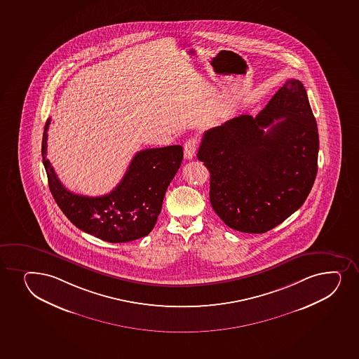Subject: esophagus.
Masks as SVG:
<instances>
[{
    "instance_id": "obj_1",
    "label": "esophagus",
    "mask_w": 359,
    "mask_h": 359,
    "mask_svg": "<svg viewBox=\"0 0 359 359\" xmlns=\"http://www.w3.org/2000/svg\"><path fill=\"white\" fill-rule=\"evenodd\" d=\"M198 144H199V142H198L197 137L189 138L185 142V144H184V156H185L186 160H192L194 158L198 149Z\"/></svg>"
}]
</instances>
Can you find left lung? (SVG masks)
<instances>
[{"instance_id": "left-lung-1", "label": "left lung", "mask_w": 359, "mask_h": 359, "mask_svg": "<svg viewBox=\"0 0 359 359\" xmlns=\"http://www.w3.org/2000/svg\"><path fill=\"white\" fill-rule=\"evenodd\" d=\"M318 153V125L306 88L291 79L257 117L242 114L208 130L197 157L209 170L210 202L222 221L262 234L306 202Z\"/></svg>"}]
</instances>
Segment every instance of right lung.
<instances>
[{
    "mask_svg": "<svg viewBox=\"0 0 359 359\" xmlns=\"http://www.w3.org/2000/svg\"><path fill=\"white\" fill-rule=\"evenodd\" d=\"M50 121L44 126L41 156L51 194L69 221L85 233L112 243L149 234L161 212L167 187L182 165V145L138 151L116 189L101 197H88L65 189L46 158Z\"/></svg>",
    "mask_w": 359,
    "mask_h": 359,
    "instance_id": "right-lung-1",
    "label": "right lung"
}]
</instances>
